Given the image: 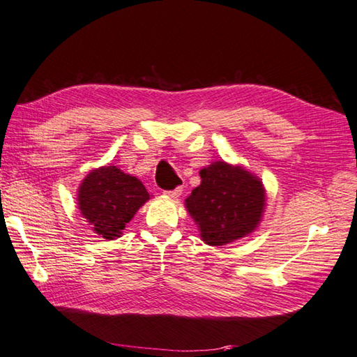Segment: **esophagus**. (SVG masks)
I'll return each instance as SVG.
<instances>
[{"mask_svg": "<svg viewBox=\"0 0 357 357\" xmlns=\"http://www.w3.org/2000/svg\"><path fill=\"white\" fill-rule=\"evenodd\" d=\"M165 194L167 197H171V199H177V197H180V194H181V188L178 186V188H176V190H172V191H165Z\"/></svg>", "mask_w": 357, "mask_h": 357, "instance_id": "obj_1", "label": "esophagus"}]
</instances>
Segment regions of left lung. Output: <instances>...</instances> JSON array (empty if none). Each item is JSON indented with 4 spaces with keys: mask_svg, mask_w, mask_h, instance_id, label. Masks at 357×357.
Wrapping results in <instances>:
<instances>
[{
    "mask_svg": "<svg viewBox=\"0 0 357 357\" xmlns=\"http://www.w3.org/2000/svg\"><path fill=\"white\" fill-rule=\"evenodd\" d=\"M200 185L185 200L210 245H225L250 234L259 225L266 205L262 181L242 166L214 161L200 171Z\"/></svg>",
    "mask_w": 357,
    "mask_h": 357,
    "instance_id": "1",
    "label": "left lung"
}]
</instances>
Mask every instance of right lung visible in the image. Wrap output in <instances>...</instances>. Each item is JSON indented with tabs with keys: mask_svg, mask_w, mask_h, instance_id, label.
<instances>
[{
	"mask_svg": "<svg viewBox=\"0 0 357 357\" xmlns=\"http://www.w3.org/2000/svg\"><path fill=\"white\" fill-rule=\"evenodd\" d=\"M141 181L116 166H102L86 176L77 191L80 214L95 233L113 241L123 234L135 213L149 200Z\"/></svg>",
	"mask_w": 357,
	"mask_h": 357,
	"instance_id": "add662e5",
	"label": "right lung"
}]
</instances>
